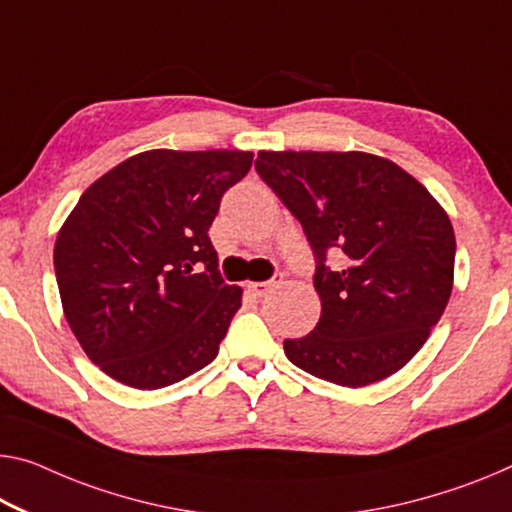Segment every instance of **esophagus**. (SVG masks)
Returning a JSON list of instances; mask_svg holds the SVG:
<instances>
[{
  "label": "esophagus",
  "instance_id": "1",
  "mask_svg": "<svg viewBox=\"0 0 512 512\" xmlns=\"http://www.w3.org/2000/svg\"><path fill=\"white\" fill-rule=\"evenodd\" d=\"M281 277H283V274H277V277H272L270 281H254V283H247V290H249V293L254 295V297H265L267 293H270L272 288L279 286Z\"/></svg>",
  "mask_w": 512,
  "mask_h": 512
}]
</instances>
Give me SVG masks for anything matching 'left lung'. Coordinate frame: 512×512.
I'll return each mask as SVG.
<instances>
[{
  "label": "left lung",
  "mask_w": 512,
  "mask_h": 512,
  "mask_svg": "<svg viewBox=\"0 0 512 512\" xmlns=\"http://www.w3.org/2000/svg\"><path fill=\"white\" fill-rule=\"evenodd\" d=\"M256 171L316 256L320 320L283 341L286 357L352 389L400 371L453 290L455 235L444 208L398 164L361 151H261Z\"/></svg>",
  "instance_id": "left-lung-1"
}]
</instances>
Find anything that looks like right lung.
Here are the masks:
<instances>
[{
	"instance_id": "right-lung-1",
	"label": "right lung",
	"mask_w": 512,
	"mask_h": 512,
	"mask_svg": "<svg viewBox=\"0 0 512 512\" xmlns=\"http://www.w3.org/2000/svg\"><path fill=\"white\" fill-rule=\"evenodd\" d=\"M247 151H146L86 190L54 242L70 329L93 364L162 389L217 357L242 288L217 270L208 231Z\"/></svg>"
}]
</instances>
